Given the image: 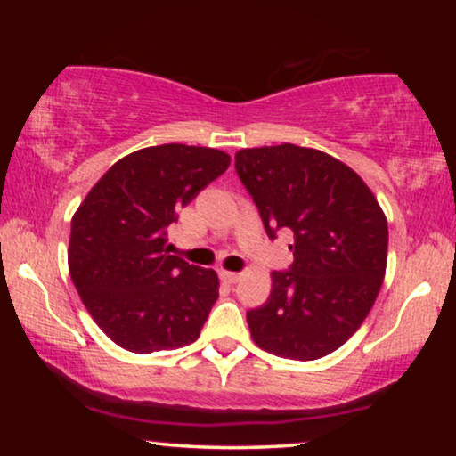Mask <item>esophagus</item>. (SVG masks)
Returning a JSON list of instances; mask_svg holds the SVG:
<instances>
[{
    "label": "esophagus",
    "mask_w": 456,
    "mask_h": 456,
    "mask_svg": "<svg viewBox=\"0 0 456 456\" xmlns=\"http://www.w3.org/2000/svg\"><path fill=\"white\" fill-rule=\"evenodd\" d=\"M220 278H222V282H226V284H234V282H239V280H240V273L222 270V272H220Z\"/></svg>",
    "instance_id": "1"
}]
</instances>
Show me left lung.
Returning a JSON list of instances; mask_svg holds the SVG:
<instances>
[{
  "mask_svg": "<svg viewBox=\"0 0 456 456\" xmlns=\"http://www.w3.org/2000/svg\"><path fill=\"white\" fill-rule=\"evenodd\" d=\"M234 159L267 236H295L292 265L272 272L270 298L247 311L255 345L284 359L326 357L357 332L382 289L384 211L357 172L317 149L284 142Z\"/></svg>",
  "mask_w": 456,
  "mask_h": 456,
  "instance_id": "8db88e82",
  "label": "left lung"
}]
</instances>
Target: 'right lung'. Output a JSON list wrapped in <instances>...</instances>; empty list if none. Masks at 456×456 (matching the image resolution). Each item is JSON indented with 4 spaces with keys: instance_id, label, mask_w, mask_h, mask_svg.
Wrapping results in <instances>:
<instances>
[{
    "instance_id": "right-lung-1",
    "label": "right lung",
    "mask_w": 456,
    "mask_h": 456,
    "mask_svg": "<svg viewBox=\"0 0 456 456\" xmlns=\"http://www.w3.org/2000/svg\"><path fill=\"white\" fill-rule=\"evenodd\" d=\"M230 166V155L180 142L116 161L72 217L68 267L86 311L130 353L199 338L220 297L217 273L170 255L167 226Z\"/></svg>"
}]
</instances>
